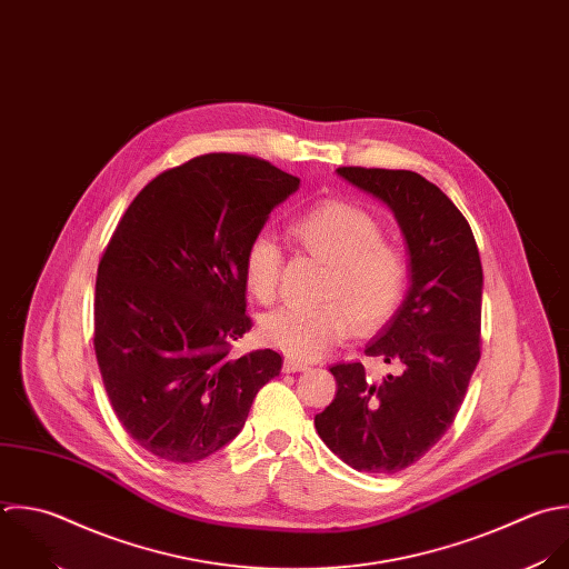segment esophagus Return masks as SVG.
<instances>
[{
  "instance_id": "esophagus-1",
  "label": "esophagus",
  "mask_w": 569,
  "mask_h": 569,
  "mask_svg": "<svg viewBox=\"0 0 569 569\" xmlns=\"http://www.w3.org/2000/svg\"><path fill=\"white\" fill-rule=\"evenodd\" d=\"M303 370H308V363H303V361H297V359L283 361V372H303Z\"/></svg>"
}]
</instances>
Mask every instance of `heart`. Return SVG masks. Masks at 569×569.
<instances>
[{
    "label": "heart",
    "instance_id": "heart-1",
    "mask_svg": "<svg viewBox=\"0 0 569 569\" xmlns=\"http://www.w3.org/2000/svg\"><path fill=\"white\" fill-rule=\"evenodd\" d=\"M295 248L328 261L319 297L310 308H279L263 317L261 339L283 355L312 361L341 343L352 328L370 332L399 308L408 263L397 246L381 239L377 221L346 201H321L288 226ZM283 252L268 234H254L243 252V279L259 303L279 292Z\"/></svg>",
    "mask_w": 569,
    "mask_h": 569
}]
</instances>
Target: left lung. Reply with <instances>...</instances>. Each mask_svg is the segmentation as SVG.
Instances as JSON below:
<instances>
[{"mask_svg":"<svg viewBox=\"0 0 569 569\" xmlns=\"http://www.w3.org/2000/svg\"><path fill=\"white\" fill-rule=\"evenodd\" d=\"M337 172L395 212L408 246L410 288L366 348L399 372L377 383L361 363L332 366L337 395L315 428L350 468L395 475L439 443L466 399L481 359L483 268L470 223L426 177L361 166Z\"/></svg>","mask_w":569,"mask_h":569,"instance_id":"left-lung-1","label":"left lung"}]
</instances>
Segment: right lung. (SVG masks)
<instances>
[{
  "label": "right lung",
  "instance_id": "1",
  "mask_svg": "<svg viewBox=\"0 0 569 569\" xmlns=\"http://www.w3.org/2000/svg\"><path fill=\"white\" fill-rule=\"evenodd\" d=\"M297 188L263 159L210 152L157 174L119 219L97 268L92 343L119 423L150 455H214L281 372L270 348L230 350L252 328L246 246Z\"/></svg>",
  "mask_w": 569,
  "mask_h": 569
}]
</instances>
